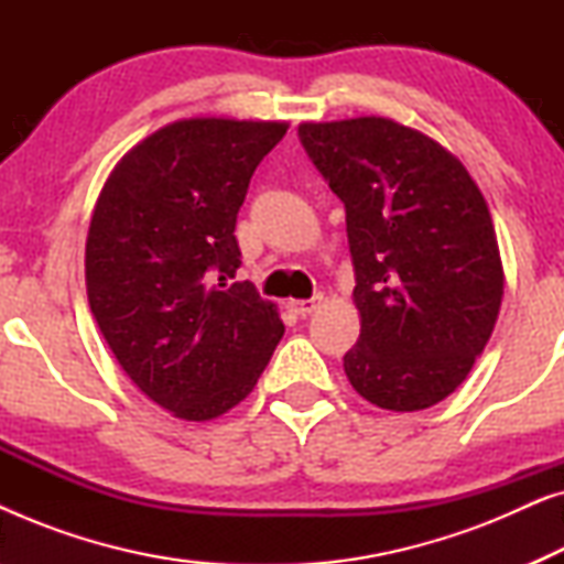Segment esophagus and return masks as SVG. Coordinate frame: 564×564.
<instances>
[{"mask_svg":"<svg viewBox=\"0 0 564 564\" xmlns=\"http://www.w3.org/2000/svg\"><path fill=\"white\" fill-rule=\"evenodd\" d=\"M321 303H323V295H313L311 300H290L288 305H290L292 311H295L297 315H303V318H305V315H311Z\"/></svg>","mask_w":564,"mask_h":564,"instance_id":"1","label":"esophagus"}]
</instances>
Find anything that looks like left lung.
Returning a JSON list of instances; mask_svg holds the SVG:
<instances>
[{
  "mask_svg": "<svg viewBox=\"0 0 564 564\" xmlns=\"http://www.w3.org/2000/svg\"><path fill=\"white\" fill-rule=\"evenodd\" d=\"M300 143L344 203L359 341L344 372L384 411H423L465 382L496 326L503 264L467 169L388 118L303 122Z\"/></svg>",
  "mask_w": 564,
  "mask_h": 564,
  "instance_id": "8db88e82",
  "label": "left lung"
}]
</instances>
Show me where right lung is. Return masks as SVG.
<instances>
[{
  "label": "right lung",
  "mask_w": 564,
  "mask_h": 564,
  "mask_svg": "<svg viewBox=\"0 0 564 564\" xmlns=\"http://www.w3.org/2000/svg\"><path fill=\"white\" fill-rule=\"evenodd\" d=\"M288 122L192 118L112 169L87 236V295L141 392L184 421L218 419L253 390L284 334L276 305L234 282L249 182Z\"/></svg>",
  "instance_id": "obj_1"
}]
</instances>
